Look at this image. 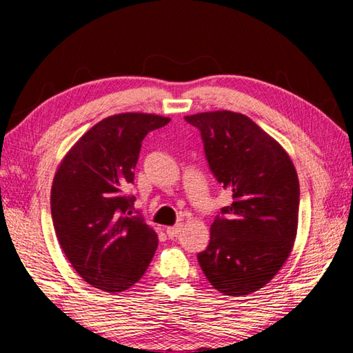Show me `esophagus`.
<instances>
[{"instance_id": "obj_1", "label": "esophagus", "mask_w": 353, "mask_h": 353, "mask_svg": "<svg viewBox=\"0 0 353 353\" xmlns=\"http://www.w3.org/2000/svg\"><path fill=\"white\" fill-rule=\"evenodd\" d=\"M183 229L182 224H176V225H171V227H166V235H168L171 240H174V238L179 236Z\"/></svg>"}]
</instances>
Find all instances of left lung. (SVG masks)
<instances>
[{"label":"left lung","instance_id":"obj_1","mask_svg":"<svg viewBox=\"0 0 353 353\" xmlns=\"http://www.w3.org/2000/svg\"><path fill=\"white\" fill-rule=\"evenodd\" d=\"M198 128L208 166L232 191L198 254L208 282L224 296H248L270 283L297 234L299 179L290 155L243 113L216 110L185 117Z\"/></svg>","mask_w":353,"mask_h":353}]
</instances>
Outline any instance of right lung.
Returning a JSON list of instances; mask_svg holds the SVG:
<instances>
[{
    "label": "right lung",
    "instance_id": "right-lung-1",
    "mask_svg": "<svg viewBox=\"0 0 353 353\" xmlns=\"http://www.w3.org/2000/svg\"><path fill=\"white\" fill-rule=\"evenodd\" d=\"M170 118L118 113L87 130L59 165L51 187V214L59 244L87 283L107 292L130 288L157 249V234L132 216L141 141Z\"/></svg>",
    "mask_w": 353,
    "mask_h": 353
}]
</instances>
